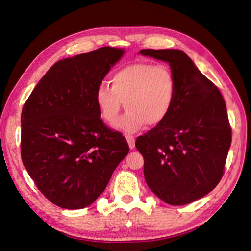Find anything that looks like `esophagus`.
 Here are the masks:
<instances>
[{"label": "esophagus", "mask_w": 251, "mask_h": 251, "mask_svg": "<svg viewBox=\"0 0 251 251\" xmlns=\"http://www.w3.org/2000/svg\"><path fill=\"white\" fill-rule=\"evenodd\" d=\"M126 141L128 143V147H130V149L135 148V138L133 137V136H131V135L126 136Z\"/></svg>", "instance_id": "esophagus-1"}]
</instances>
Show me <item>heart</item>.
Listing matches in <instances>:
<instances>
[{
	"label": "heart",
	"instance_id": "b5f03b06",
	"mask_svg": "<svg viewBox=\"0 0 251 251\" xmlns=\"http://www.w3.org/2000/svg\"><path fill=\"white\" fill-rule=\"evenodd\" d=\"M110 82L111 88L107 85L97 88L95 103L100 117L109 124L117 119L125 103L127 111L115 127L126 134L137 132L147 124H162L176 101V77L166 65H128L114 73Z\"/></svg>",
	"mask_w": 251,
	"mask_h": 251
}]
</instances>
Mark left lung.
Here are the masks:
<instances>
[{
    "label": "left lung",
    "mask_w": 251,
    "mask_h": 251,
    "mask_svg": "<svg viewBox=\"0 0 251 251\" xmlns=\"http://www.w3.org/2000/svg\"><path fill=\"white\" fill-rule=\"evenodd\" d=\"M140 53L169 63L177 81L176 101L168 118L135 142L144 159V178L165 203H192L211 192L223 177L231 143L225 101L183 51Z\"/></svg>",
    "instance_id": "1"
}]
</instances>
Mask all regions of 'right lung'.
Wrapping results in <instances>:
<instances>
[{"label": "right lung", "instance_id": "1", "mask_svg": "<svg viewBox=\"0 0 251 251\" xmlns=\"http://www.w3.org/2000/svg\"><path fill=\"white\" fill-rule=\"evenodd\" d=\"M101 47L53 65L21 115V157L39 191L53 204L80 209L107 187L130 148L103 124L95 92L124 54Z\"/></svg>", "mask_w": 251, "mask_h": 251}]
</instances>
